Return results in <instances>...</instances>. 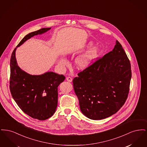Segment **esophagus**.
I'll use <instances>...</instances> for the list:
<instances>
[{"mask_svg": "<svg viewBox=\"0 0 147 147\" xmlns=\"http://www.w3.org/2000/svg\"><path fill=\"white\" fill-rule=\"evenodd\" d=\"M66 80H67L68 82H72V78L70 77H67V78H66Z\"/></svg>", "mask_w": 147, "mask_h": 147, "instance_id": "1", "label": "esophagus"}]
</instances>
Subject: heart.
Returning <instances> with one entry per match:
<instances>
[{"instance_id":"b5f03b06","label":"heart","mask_w":147,"mask_h":147,"mask_svg":"<svg viewBox=\"0 0 147 147\" xmlns=\"http://www.w3.org/2000/svg\"><path fill=\"white\" fill-rule=\"evenodd\" d=\"M92 46V43L89 42L86 45V48H90ZM99 49L98 47H94L91 49L88 50L84 53L78 56L75 59V65L77 68L79 69H84L88 68L94 61H95L98 56ZM58 63L63 65L67 63V61L62 58L59 60Z\"/></svg>"}]
</instances>
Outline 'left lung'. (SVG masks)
<instances>
[{"label":"left lung","mask_w":147,"mask_h":147,"mask_svg":"<svg viewBox=\"0 0 147 147\" xmlns=\"http://www.w3.org/2000/svg\"><path fill=\"white\" fill-rule=\"evenodd\" d=\"M73 79L82 112L94 120L109 117L126 102L132 77L129 59L117 40L112 51Z\"/></svg>","instance_id":"8db88e82"}]
</instances>
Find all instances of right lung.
<instances>
[{
	"instance_id": "right-lung-1",
	"label": "right lung",
	"mask_w": 147,
	"mask_h": 147,
	"mask_svg": "<svg viewBox=\"0 0 147 147\" xmlns=\"http://www.w3.org/2000/svg\"><path fill=\"white\" fill-rule=\"evenodd\" d=\"M43 28L26 35L14 49L10 58V90L21 110L32 118L45 120L56 111L58 86L65 79L63 75L48 71L41 75H31L22 70L15 57L16 49L35 35L51 29Z\"/></svg>"
}]
</instances>
